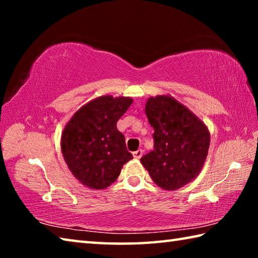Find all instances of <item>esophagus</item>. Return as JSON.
<instances>
[{"label": "esophagus", "instance_id": "1", "mask_svg": "<svg viewBox=\"0 0 258 258\" xmlns=\"http://www.w3.org/2000/svg\"><path fill=\"white\" fill-rule=\"evenodd\" d=\"M142 155H143V151L141 149H139V150L133 152V157L135 159H140L142 157Z\"/></svg>", "mask_w": 258, "mask_h": 258}]
</instances>
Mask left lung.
Here are the masks:
<instances>
[{
  "label": "left lung",
  "instance_id": "left-lung-1",
  "mask_svg": "<svg viewBox=\"0 0 258 258\" xmlns=\"http://www.w3.org/2000/svg\"><path fill=\"white\" fill-rule=\"evenodd\" d=\"M145 112L155 130V143L141 164L161 189H180L202 172L211 143L208 127L169 94L150 97Z\"/></svg>",
  "mask_w": 258,
  "mask_h": 258
}]
</instances>
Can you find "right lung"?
I'll return each mask as SVG.
<instances>
[{
    "label": "right lung",
    "instance_id": "right-lung-1",
    "mask_svg": "<svg viewBox=\"0 0 258 258\" xmlns=\"http://www.w3.org/2000/svg\"><path fill=\"white\" fill-rule=\"evenodd\" d=\"M132 102L128 97H98L78 109L64 125L61 152L69 171L83 185L106 189L133 158L124 135L117 130V121Z\"/></svg>",
    "mask_w": 258,
    "mask_h": 258
}]
</instances>
